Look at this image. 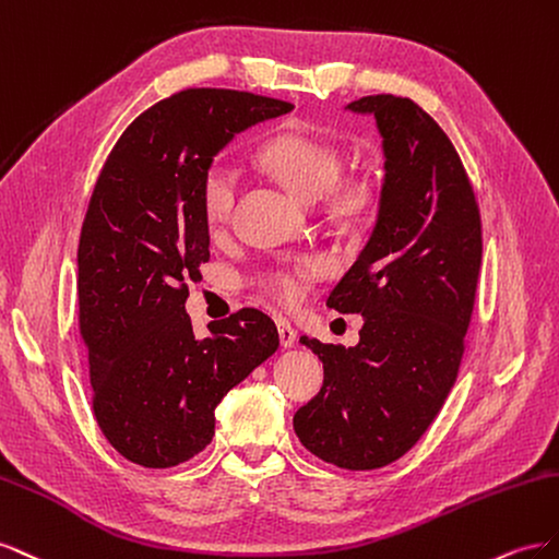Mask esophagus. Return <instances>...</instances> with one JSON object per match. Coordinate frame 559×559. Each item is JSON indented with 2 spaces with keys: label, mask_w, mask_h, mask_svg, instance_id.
Returning a JSON list of instances; mask_svg holds the SVG:
<instances>
[{
  "label": "esophagus",
  "mask_w": 559,
  "mask_h": 559,
  "mask_svg": "<svg viewBox=\"0 0 559 559\" xmlns=\"http://www.w3.org/2000/svg\"><path fill=\"white\" fill-rule=\"evenodd\" d=\"M276 328H278V340H281V346H283V348H290V346H295V342H297V332H295V328H293L288 321H283V318H278V321H276Z\"/></svg>",
  "instance_id": "esophagus-1"
}]
</instances>
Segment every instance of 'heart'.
I'll use <instances>...</instances> for the list:
<instances>
[{
    "mask_svg": "<svg viewBox=\"0 0 559 559\" xmlns=\"http://www.w3.org/2000/svg\"><path fill=\"white\" fill-rule=\"evenodd\" d=\"M258 162L299 199L316 201L328 191L330 211L337 215L354 217L374 203V185L368 178L334 182L340 178L342 158L337 150L313 135L283 131L269 138L258 150ZM238 185H241V178L227 158H213L205 168L201 182V209L211 229H222L229 222L238 197ZM318 269L321 264L313 260L299 266H283L269 271L262 283L281 305H297L307 293L309 276Z\"/></svg>",
    "mask_w": 559,
    "mask_h": 559,
    "instance_id": "obj_1",
    "label": "heart"
}]
</instances>
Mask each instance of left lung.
<instances>
[{
    "label": "left lung",
    "instance_id": "1",
    "mask_svg": "<svg viewBox=\"0 0 559 559\" xmlns=\"http://www.w3.org/2000/svg\"><path fill=\"white\" fill-rule=\"evenodd\" d=\"M346 109L374 117L386 158L372 234L328 297L365 323L350 348L301 337L325 379L293 424L318 459L372 471L417 444L454 386L483 225L454 145L417 103L381 93Z\"/></svg>",
    "mask_w": 559,
    "mask_h": 559
}]
</instances>
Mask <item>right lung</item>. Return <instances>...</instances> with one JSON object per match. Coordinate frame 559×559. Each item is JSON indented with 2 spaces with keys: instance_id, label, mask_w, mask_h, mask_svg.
Returning a JSON list of instances; mask_svg holds the SVG:
<instances>
[{
  "instance_id": "right-lung-1",
  "label": "right lung",
  "mask_w": 559,
  "mask_h": 559,
  "mask_svg": "<svg viewBox=\"0 0 559 559\" xmlns=\"http://www.w3.org/2000/svg\"><path fill=\"white\" fill-rule=\"evenodd\" d=\"M290 109L246 91L185 88L121 133L93 187L76 252L79 330L95 421L138 466L170 468L205 450L222 397L278 348L258 309L199 340L185 301L211 260L205 168L236 133Z\"/></svg>"
}]
</instances>
